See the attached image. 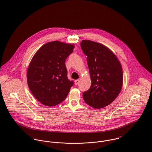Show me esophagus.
Here are the masks:
<instances>
[{
	"label": "esophagus",
	"instance_id": "34e87169",
	"mask_svg": "<svg viewBox=\"0 0 152 152\" xmlns=\"http://www.w3.org/2000/svg\"><path fill=\"white\" fill-rule=\"evenodd\" d=\"M79 82H80L79 80H76L75 81V83L76 85H77V84L79 83Z\"/></svg>",
	"mask_w": 152,
	"mask_h": 152
}]
</instances>
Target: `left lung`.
Segmentation results:
<instances>
[{
	"mask_svg": "<svg viewBox=\"0 0 152 152\" xmlns=\"http://www.w3.org/2000/svg\"><path fill=\"white\" fill-rule=\"evenodd\" d=\"M80 47L87 56L91 77L90 88L83 93L86 104L100 109L114 101L122 88L123 73L117 56L104 45L89 40H83Z\"/></svg>",
	"mask_w": 152,
	"mask_h": 152,
	"instance_id": "8db88e82",
	"label": "left lung"
}]
</instances>
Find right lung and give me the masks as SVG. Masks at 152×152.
<instances>
[{
	"instance_id": "obj_1",
	"label": "right lung",
	"mask_w": 152,
	"mask_h": 152,
	"mask_svg": "<svg viewBox=\"0 0 152 152\" xmlns=\"http://www.w3.org/2000/svg\"><path fill=\"white\" fill-rule=\"evenodd\" d=\"M74 46L55 41L44 45L34 55L27 70V83L37 100L52 107L64 101L73 81L69 80L66 58Z\"/></svg>"
}]
</instances>
